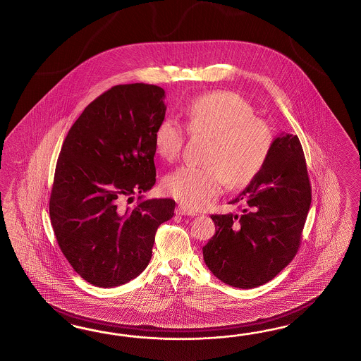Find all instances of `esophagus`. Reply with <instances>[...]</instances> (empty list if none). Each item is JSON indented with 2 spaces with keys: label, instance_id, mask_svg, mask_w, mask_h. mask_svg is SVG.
I'll return each instance as SVG.
<instances>
[{
  "label": "esophagus",
  "instance_id": "1",
  "mask_svg": "<svg viewBox=\"0 0 361 361\" xmlns=\"http://www.w3.org/2000/svg\"><path fill=\"white\" fill-rule=\"evenodd\" d=\"M176 214L177 215H184V216H195L197 212H194L192 209H188V207H185L183 204H180V206H177Z\"/></svg>",
  "mask_w": 361,
  "mask_h": 361
}]
</instances>
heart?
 Masks as SVG:
<instances>
[{"instance_id":"obj_1","label":"heart","mask_w":361,"mask_h":361,"mask_svg":"<svg viewBox=\"0 0 361 361\" xmlns=\"http://www.w3.org/2000/svg\"><path fill=\"white\" fill-rule=\"evenodd\" d=\"M188 130L210 135L209 164H185L171 172L163 186L168 194L192 209L212 204L223 186H244L264 167L273 149L270 125L255 116V108L232 91H216L195 97L186 106ZM186 128L173 116H166L154 133L155 149L168 161L184 149Z\"/></svg>"}]
</instances>
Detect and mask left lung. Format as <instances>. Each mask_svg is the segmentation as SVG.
<instances>
[{"instance_id":"left-lung-1","label":"left lung","mask_w":361,"mask_h":361,"mask_svg":"<svg viewBox=\"0 0 361 361\" xmlns=\"http://www.w3.org/2000/svg\"><path fill=\"white\" fill-rule=\"evenodd\" d=\"M310 202L301 143L298 135L281 134L261 172L231 201L240 212L212 215L215 235L202 249L207 267L244 290L271 281L299 250Z\"/></svg>"}]
</instances>
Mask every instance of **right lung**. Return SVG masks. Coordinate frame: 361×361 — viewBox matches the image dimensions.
I'll use <instances>...</instances> for the list:
<instances>
[{
  "label": "right lung",
  "instance_id": "add662e5",
  "mask_svg": "<svg viewBox=\"0 0 361 361\" xmlns=\"http://www.w3.org/2000/svg\"><path fill=\"white\" fill-rule=\"evenodd\" d=\"M164 90L130 83L109 88L73 123L57 159L49 215L62 253L97 287H116L147 267L158 227L175 201H123L157 181L154 133L164 118Z\"/></svg>",
  "mask_w": 361,
  "mask_h": 361
}]
</instances>
